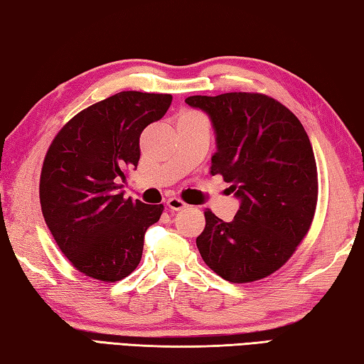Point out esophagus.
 <instances>
[{"mask_svg": "<svg viewBox=\"0 0 364 364\" xmlns=\"http://www.w3.org/2000/svg\"><path fill=\"white\" fill-rule=\"evenodd\" d=\"M166 205H168V208L172 209V211H181V209L187 208V203H183L181 198H177V196H172V198L166 201Z\"/></svg>", "mask_w": 364, "mask_h": 364, "instance_id": "obj_1", "label": "esophagus"}]
</instances>
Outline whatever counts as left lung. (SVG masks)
I'll use <instances>...</instances> for the list:
<instances>
[{"mask_svg": "<svg viewBox=\"0 0 364 364\" xmlns=\"http://www.w3.org/2000/svg\"><path fill=\"white\" fill-rule=\"evenodd\" d=\"M211 119L218 150L211 174L240 200L232 222L206 209L196 246L209 269L232 283L265 278L286 264L315 214L318 178L301 121L264 94L227 92L186 99Z\"/></svg>", "mask_w": 364, "mask_h": 364, "instance_id": "1", "label": "left lung"}]
</instances>
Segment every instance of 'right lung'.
Segmentation results:
<instances>
[{"label": "right lung", "instance_id": "right-lung-1", "mask_svg": "<svg viewBox=\"0 0 364 364\" xmlns=\"http://www.w3.org/2000/svg\"><path fill=\"white\" fill-rule=\"evenodd\" d=\"M171 94L123 91L85 108L62 127L46 153L40 201L57 246L76 270L118 282L142 259L146 228L163 205L124 198L136 169L140 134L164 117Z\"/></svg>", "mask_w": 364, "mask_h": 364}]
</instances>
